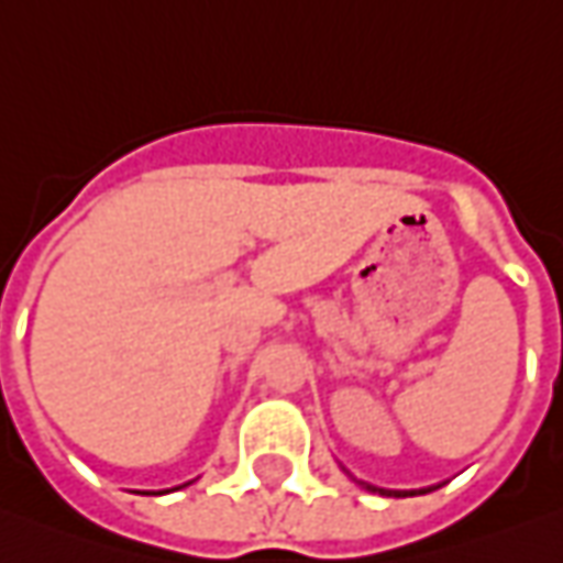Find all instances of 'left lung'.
Instances as JSON below:
<instances>
[{
    "mask_svg": "<svg viewBox=\"0 0 563 563\" xmlns=\"http://www.w3.org/2000/svg\"><path fill=\"white\" fill-rule=\"evenodd\" d=\"M383 494H386V490H383ZM398 496H401V494H398Z\"/></svg>",
    "mask_w": 563,
    "mask_h": 563,
    "instance_id": "8db88e82",
    "label": "left lung"
}]
</instances>
